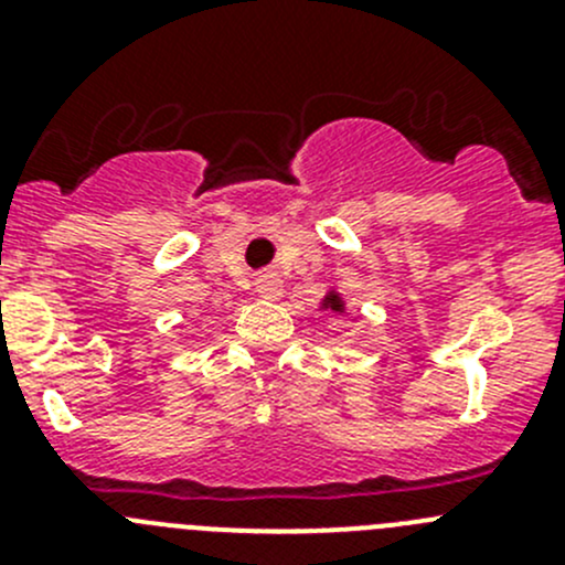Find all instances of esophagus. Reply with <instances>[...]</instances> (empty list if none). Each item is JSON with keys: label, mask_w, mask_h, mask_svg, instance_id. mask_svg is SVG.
I'll list each match as a JSON object with an SVG mask.
<instances>
[{"label": "esophagus", "mask_w": 565, "mask_h": 565, "mask_svg": "<svg viewBox=\"0 0 565 565\" xmlns=\"http://www.w3.org/2000/svg\"><path fill=\"white\" fill-rule=\"evenodd\" d=\"M256 292H259L262 298L278 300L284 292V281L276 276V273H262V276L256 278Z\"/></svg>", "instance_id": "esophagus-1"}]
</instances>
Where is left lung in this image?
Segmentation results:
<instances>
[{
  "label": "left lung",
  "instance_id": "1",
  "mask_svg": "<svg viewBox=\"0 0 565 565\" xmlns=\"http://www.w3.org/2000/svg\"><path fill=\"white\" fill-rule=\"evenodd\" d=\"M319 309L333 311V315H344L347 306H344V298H341V295L335 292V289H330V292L324 295V300H322V306H319Z\"/></svg>",
  "mask_w": 565,
  "mask_h": 565
}]
</instances>
